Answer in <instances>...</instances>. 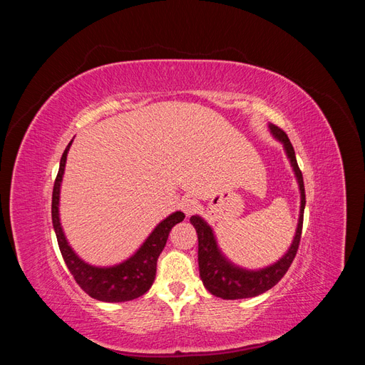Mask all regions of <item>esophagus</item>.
Instances as JSON below:
<instances>
[{
  "instance_id": "34e87169",
  "label": "esophagus",
  "mask_w": 365,
  "mask_h": 365,
  "mask_svg": "<svg viewBox=\"0 0 365 365\" xmlns=\"http://www.w3.org/2000/svg\"><path fill=\"white\" fill-rule=\"evenodd\" d=\"M180 207L187 216H190L197 210V201L192 196H184L182 200L180 201Z\"/></svg>"
}]
</instances>
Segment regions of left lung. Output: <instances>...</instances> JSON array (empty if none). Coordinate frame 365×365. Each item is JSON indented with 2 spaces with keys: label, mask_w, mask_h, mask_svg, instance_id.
I'll list each match as a JSON object with an SVG mask.
<instances>
[{
  "label": "left lung",
  "mask_w": 365,
  "mask_h": 365,
  "mask_svg": "<svg viewBox=\"0 0 365 365\" xmlns=\"http://www.w3.org/2000/svg\"><path fill=\"white\" fill-rule=\"evenodd\" d=\"M271 134L283 143L292 169L295 172L298 187H300L302 195V205H300V216H298V225L295 231V237L292 244L284 256L275 262L271 267H267L257 271H250L239 268L236 264L225 259V256L217 248L213 230L205 220L200 216H192L190 222L195 227L197 233V263H200V275L207 291L212 292L216 297L224 298V300H237V298H250L256 297L271 289L272 286L277 284L283 275L288 272L291 263L295 259L302 239V228H303V213L306 204L304 195V182L300 168L297 164L295 152L291 145V141L286 135V132L269 123Z\"/></svg>",
  "instance_id": "1"
}]
</instances>
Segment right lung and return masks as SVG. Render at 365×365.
<instances>
[{"label":"right lung","instance_id":"1","mask_svg":"<svg viewBox=\"0 0 365 365\" xmlns=\"http://www.w3.org/2000/svg\"><path fill=\"white\" fill-rule=\"evenodd\" d=\"M71 143L73 141L68 143V146L65 148L62 153L59 172L56 180H54L51 197L53 228L58 237L61 254L65 263H67V268L70 269L76 283L90 297L108 303L134 300V298H138L140 295L146 294L150 289L157 274V260L165 247L170 230L172 227L181 222L185 216L182 212H175L164 220H161L134 256H130L128 260L115 264V267L97 268L85 263L82 259L76 256V252L68 245L59 220L61 182Z\"/></svg>","mask_w":365,"mask_h":365}]
</instances>
